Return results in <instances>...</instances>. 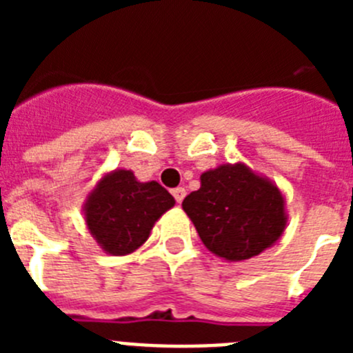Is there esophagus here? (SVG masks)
<instances>
[{
	"mask_svg": "<svg viewBox=\"0 0 353 353\" xmlns=\"http://www.w3.org/2000/svg\"><path fill=\"white\" fill-rule=\"evenodd\" d=\"M173 196L176 199V203H182L183 198H185V189L183 187H176V189H173Z\"/></svg>",
	"mask_w": 353,
	"mask_h": 353,
	"instance_id": "1",
	"label": "esophagus"
}]
</instances>
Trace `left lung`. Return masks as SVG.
Returning a JSON list of instances; mask_svg holds the SVG:
<instances>
[{
  "mask_svg": "<svg viewBox=\"0 0 353 353\" xmlns=\"http://www.w3.org/2000/svg\"><path fill=\"white\" fill-rule=\"evenodd\" d=\"M182 208L205 248L226 261L258 256L281 239L288 223L285 196L244 162L205 171Z\"/></svg>",
  "mask_w": 353,
  "mask_h": 353,
  "instance_id": "8db88e82",
  "label": "left lung"
}]
</instances>
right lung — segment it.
<instances>
[{
  "instance_id": "add662e5",
  "label": "right lung",
  "mask_w": 353,
  "mask_h": 353,
  "mask_svg": "<svg viewBox=\"0 0 353 353\" xmlns=\"http://www.w3.org/2000/svg\"><path fill=\"white\" fill-rule=\"evenodd\" d=\"M174 198L159 182H139L130 170L105 173L83 203L88 232L111 256H125L148 240Z\"/></svg>"
}]
</instances>
